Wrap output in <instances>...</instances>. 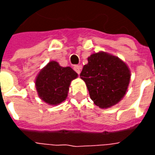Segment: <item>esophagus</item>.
<instances>
[{
	"label": "esophagus",
	"mask_w": 155,
	"mask_h": 155,
	"mask_svg": "<svg viewBox=\"0 0 155 155\" xmlns=\"http://www.w3.org/2000/svg\"><path fill=\"white\" fill-rule=\"evenodd\" d=\"M81 65H74V70L75 71V72L77 73L78 74H81Z\"/></svg>",
	"instance_id": "34e87169"
}]
</instances>
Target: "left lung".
Returning a JSON list of instances; mask_svg holds the SVG:
<instances>
[{
    "instance_id": "1",
    "label": "left lung",
    "mask_w": 155,
    "mask_h": 155,
    "mask_svg": "<svg viewBox=\"0 0 155 155\" xmlns=\"http://www.w3.org/2000/svg\"><path fill=\"white\" fill-rule=\"evenodd\" d=\"M130 71L120 58L104 51L88 57L81 78L85 82L91 99L101 109L118 104L126 94Z\"/></svg>"
}]
</instances>
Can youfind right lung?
<instances>
[{"instance_id":"obj_1","label":"right lung","mask_w":155,"mask_h":155,"mask_svg":"<svg viewBox=\"0 0 155 155\" xmlns=\"http://www.w3.org/2000/svg\"><path fill=\"white\" fill-rule=\"evenodd\" d=\"M77 77L78 74L71 67H62L56 61H50L35 79L39 97L51 105L61 104L67 98L71 81Z\"/></svg>"}]
</instances>
